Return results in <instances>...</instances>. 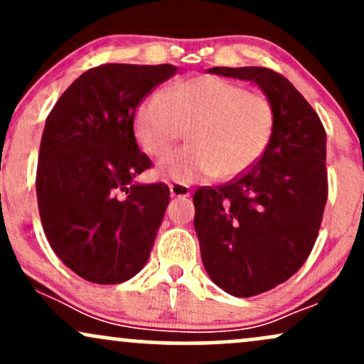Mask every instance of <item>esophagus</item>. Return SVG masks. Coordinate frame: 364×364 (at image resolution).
Segmentation results:
<instances>
[{"label": "esophagus", "mask_w": 364, "mask_h": 364, "mask_svg": "<svg viewBox=\"0 0 364 364\" xmlns=\"http://www.w3.org/2000/svg\"><path fill=\"white\" fill-rule=\"evenodd\" d=\"M169 191L171 196H174V198H185V196H190V188L185 185H179V183H171Z\"/></svg>", "instance_id": "1"}]
</instances>
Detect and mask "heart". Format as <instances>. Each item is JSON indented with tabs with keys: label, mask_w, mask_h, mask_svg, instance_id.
Returning a JSON list of instances; mask_svg holds the SVG:
<instances>
[{
	"label": "heart",
	"mask_w": 364,
	"mask_h": 364,
	"mask_svg": "<svg viewBox=\"0 0 364 364\" xmlns=\"http://www.w3.org/2000/svg\"><path fill=\"white\" fill-rule=\"evenodd\" d=\"M275 112L265 97L219 77H196L156 92L135 112V136L150 157H162L188 136L190 145L159 164L162 176L191 183L231 179L263 156L274 135Z\"/></svg>",
	"instance_id": "obj_1"
}]
</instances>
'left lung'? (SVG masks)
Returning <instances> with one entry per match:
<instances>
[{"label":"left lung","instance_id":"obj_1","mask_svg":"<svg viewBox=\"0 0 364 364\" xmlns=\"http://www.w3.org/2000/svg\"><path fill=\"white\" fill-rule=\"evenodd\" d=\"M208 73L260 87L275 112L263 156L228 185L193 196L195 231L208 277L250 298L286 282L315 245L327 203V135L294 85L262 66H215Z\"/></svg>","mask_w":364,"mask_h":364}]
</instances>
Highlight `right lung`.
I'll return each mask as SVG.
<instances>
[{
	"instance_id": "right-lung-1",
	"label": "right lung",
	"mask_w": 364,
	"mask_h": 364,
	"mask_svg": "<svg viewBox=\"0 0 364 364\" xmlns=\"http://www.w3.org/2000/svg\"><path fill=\"white\" fill-rule=\"evenodd\" d=\"M174 65L109 63L87 70L46 119L37 203L53 252L94 284H121L149 260L169 203L164 183L141 185L150 168L133 133L136 107Z\"/></svg>"
}]
</instances>
